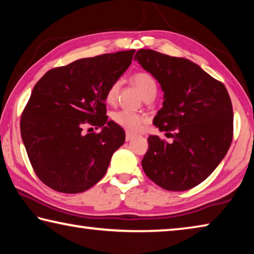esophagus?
Returning a JSON list of instances; mask_svg holds the SVG:
<instances>
[{
    "label": "esophagus",
    "mask_w": 254,
    "mask_h": 254,
    "mask_svg": "<svg viewBox=\"0 0 254 254\" xmlns=\"http://www.w3.org/2000/svg\"><path fill=\"white\" fill-rule=\"evenodd\" d=\"M133 137H134V135L131 134V133H127V134H126V140L127 141H131Z\"/></svg>",
    "instance_id": "obj_1"
}]
</instances>
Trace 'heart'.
<instances>
[{
	"mask_svg": "<svg viewBox=\"0 0 254 254\" xmlns=\"http://www.w3.org/2000/svg\"><path fill=\"white\" fill-rule=\"evenodd\" d=\"M132 81L133 84L136 86V88L139 89L140 93L142 94V96L145 100L150 96H156L157 83L148 71L140 70L134 72V74L132 75ZM120 88H121V80L115 79L112 81L105 93V100L107 103L113 104V103L117 101ZM112 120H113V122L117 123L118 126L123 127L124 130L132 133L139 131L141 127L147 122V118H145L144 115L133 113V112L126 110L115 111L114 113L112 114Z\"/></svg>",
	"mask_w": 254,
	"mask_h": 254,
	"instance_id": "b5f03b06",
	"label": "heart"
}]
</instances>
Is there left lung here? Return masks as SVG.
Returning a JSON list of instances; mask_svg holds the SVG:
<instances>
[{"mask_svg":"<svg viewBox=\"0 0 254 254\" xmlns=\"http://www.w3.org/2000/svg\"><path fill=\"white\" fill-rule=\"evenodd\" d=\"M134 59L165 92L163 107L153 124L173 137V142L148 137L144 173L166 190L194 188L213 173L233 139L229 93L224 84L188 59L151 49L137 50Z\"/></svg>","mask_w":254,"mask_h":254,"instance_id":"1","label":"left lung"}]
</instances>
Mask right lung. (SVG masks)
Instances as JSON below:
<instances>
[{
	"instance_id": "1",
	"label": "right lung",
	"mask_w": 254,
	"mask_h": 254,
	"mask_svg": "<svg viewBox=\"0 0 254 254\" xmlns=\"http://www.w3.org/2000/svg\"><path fill=\"white\" fill-rule=\"evenodd\" d=\"M134 51L78 59L48 70L34 85L21 115V136L34 173L54 190H87L104 177L112 154L124 143L123 128L107 121L105 93ZM86 126L102 130L85 135Z\"/></svg>"
}]
</instances>
